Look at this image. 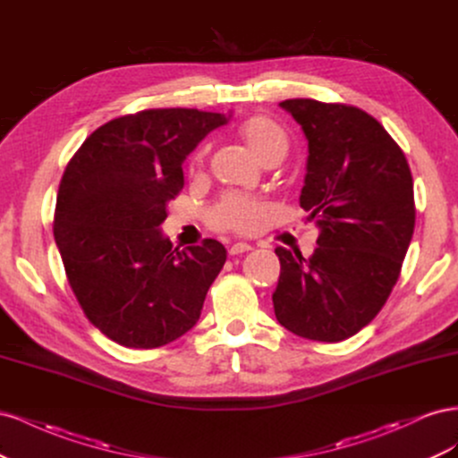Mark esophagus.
I'll use <instances>...</instances> for the list:
<instances>
[{
	"mask_svg": "<svg viewBox=\"0 0 458 458\" xmlns=\"http://www.w3.org/2000/svg\"><path fill=\"white\" fill-rule=\"evenodd\" d=\"M252 246L246 244V242H234L231 248H229V254L231 256H239V254H244V252H250Z\"/></svg>",
	"mask_w": 458,
	"mask_h": 458,
	"instance_id": "obj_1",
	"label": "esophagus"
}]
</instances>
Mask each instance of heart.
<instances>
[{
    "mask_svg": "<svg viewBox=\"0 0 458 458\" xmlns=\"http://www.w3.org/2000/svg\"><path fill=\"white\" fill-rule=\"evenodd\" d=\"M239 133L246 145L252 148L254 155L261 160L269 152L286 150L288 133L279 122H275L266 114H252L241 122ZM204 158V150L192 158V168L200 165ZM212 221L217 229H229L234 233H252L263 221V204L258 199L237 195L231 192L221 200L212 214Z\"/></svg>",
    "mask_w": 458,
    "mask_h": 458,
    "instance_id": "heart-1",
    "label": "heart"
}]
</instances>
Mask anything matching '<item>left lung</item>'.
I'll return each mask as SVG.
<instances>
[{"label": "left lung", "mask_w": 458, "mask_h": 458, "mask_svg": "<svg viewBox=\"0 0 458 458\" xmlns=\"http://www.w3.org/2000/svg\"><path fill=\"white\" fill-rule=\"evenodd\" d=\"M310 157L300 206L321 229L311 258L275 248L281 261L275 317L317 342L357 335L384 308L412 239L409 162L382 123L344 103L286 99Z\"/></svg>", "instance_id": "left-lung-1"}]
</instances>
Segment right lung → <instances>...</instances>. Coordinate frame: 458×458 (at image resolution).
I'll list each match as a JSON object with an SVG mask.
<instances>
[{
  "mask_svg": "<svg viewBox=\"0 0 458 458\" xmlns=\"http://www.w3.org/2000/svg\"><path fill=\"white\" fill-rule=\"evenodd\" d=\"M225 122L199 108L140 110L97 128L66 164L55 242L81 311L120 345L160 348L199 321L225 246L179 250L158 227L183 189V160Z\"/></svg>",
  "mask_w": 458,
  "mask_h": 458,
  "instance_id": "1",
  "label": "right lung"
}]
</instances>
